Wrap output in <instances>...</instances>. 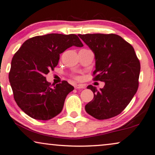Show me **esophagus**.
<instances>
[{
	"mask_svg": "<svg viewBox=\"0 0 155 155\" xmlns=\"http://www.w3.org/2000/svg\"><path fill=\"white\" fill-rule=\"evenodd\" d=\"M86 86L84 85V84H75L74 85V88H76V89H79V88H85Z\"/></svg>",
	"mask_w": 155,
	"mask_h": 155,
	"instance_id": "1",
	"label": "esophagus"
}]
</instances>
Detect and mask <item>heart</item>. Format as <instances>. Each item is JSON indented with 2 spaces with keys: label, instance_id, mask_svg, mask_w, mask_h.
I'll return each instance as SVG.
<instances>
[{
  "label": "heart",
  "instance_id": "b5f03b06",
  "mask_svg": "<svg viewBox=\"0 0 155 155\" xmlns=\"http://www.w3.org/2000/svg\"><path fill=\"white\" fill-rule=\"evenodd\" d=\"M76 79H79V76H76Z\"/></svg>",
  "mask_w": 155,
  "mask_h": 155
}]
</instances>
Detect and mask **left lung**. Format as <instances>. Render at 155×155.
Returning <instances> with one entry per match:
<instances>
[{
	"label": "left lung",
	"mask_w": 155,
	"mask_h": 155,
	"mask_svg": "<svg viewBox=\"0 0 155 155\" xmlns=\"http://www.w3.org/2000/svg\"><path fill=\"white\" fill-rule=\"evenodd\" d=\"M95 55L94 80L105 82L98 91L91 85L94 99L86 105V113L98 120L119 115L137 92L140 63L133 46L115 34L79 35Z\"/></svg>",
	"instance_id": "left-lung-1"
}]
</instances>
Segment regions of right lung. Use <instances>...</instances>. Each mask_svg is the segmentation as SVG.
<instances>
[{"instance_id": "obj_1", "label": "right lung", "mask_w": 155, "mask_h": 155, "mask_svg": "<svg viewBox=\"0 0 155 155\" xmlns=\"http://www.w3.org/2000/svg\"><path fill=\"white\" fill-rule=\"evenodd\" d=\"M72 46H84L77 35L52 33L28 39L14 54L9 81L16 104L30 117L47 120L62 110L74 86L67 81L52 86L45 75L58 64L59 54Z\"/></svg>"}]
</instances>
